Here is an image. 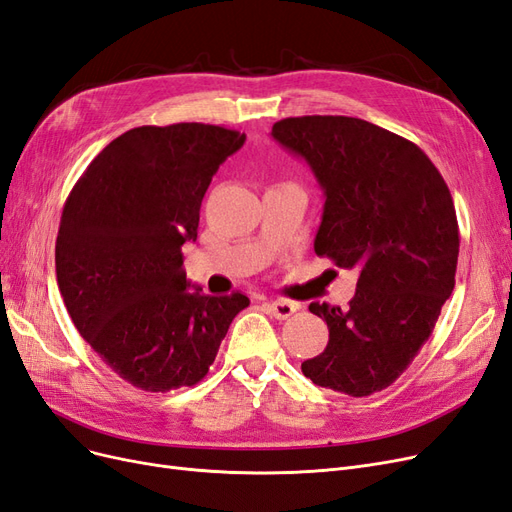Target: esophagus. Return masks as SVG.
I'll return each instance as SVG.
<instances>
[{
  "mask_svg": "<svg viewBox=\"0 0 512 512\" xmlns=\"http://www.w3.org/2000/svg\"><path fill=\"white\" fill-rule=\"evenodd\" d=\"M268 308H270V312H272V317H276V319H280V321H285V319H289L295 310H298V304H293V302H289V300H276V302H272V304H268Z\"/></svg>",
  "mask_w": 512,
  "mask_h": 512,
  "instance_id": "34e87169",
  "label": "esophagus"
}]
</instances>
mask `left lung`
Masks as SVG:
<instances>
[{
  "instance_id": "obj_1",
  "label": "left lung",
  "mask_w": 512,
  "mask_h": 512,
  "mask_svg": "<svg viewBox=\"0 0 512 512\" xmlns=\"http://www.w3.org/2000/svg\"><path fill=\"white\" fill-rule=\"evenodd\" d=\"M272 136L306 159L325 193L315 253L359 272L349 306H308L329 342L302 372L353 398L383 391L412 364L453 293L451 191L415 142L364 119L289 117Z\"/></svg>"
}]
</instances>
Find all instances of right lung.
<instances>
[{
  "mask_svg": "<svg viewBox=\"0 0 512 512\" xmlns=\"http://www.w3.org/2000/svg\"><path fill=\"white\" fill-rule=\"evenodd\" d=\"M244 140L204 123L129 129L65 200L55 244L61 298L80 336L129 385H197L249 306L242 293L191 289L183 270L210 180Z\"/></svg>",
  "mask_w": 512,
  "mask_h": 512,
  "instance_id": "1",
  "label": "right lung"
}]
</instances>
